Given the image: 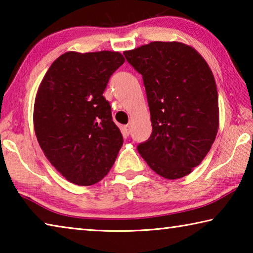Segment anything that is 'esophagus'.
<instances>
[{
	"instance_id": "esophagus-1",
	"label": "esophagus",
	"mask_w": 253,
	"mask_h": 253,
	"mask_svg": "<svg viewBox=\"0 0 253 253\" xmlns=\"http://www.w3.org/2000/svg\"><path fill=\"white\" fill-rule=\"evenodd\" d=\"M123 132H124V135H129L130 134V126L129 125H125V126H123Z\"/></svg>"
}]
</instances>
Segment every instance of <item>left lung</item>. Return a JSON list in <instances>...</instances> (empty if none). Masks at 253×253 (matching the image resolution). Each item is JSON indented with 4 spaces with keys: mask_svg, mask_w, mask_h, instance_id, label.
<instances>
[{
    "mask_svg": "<svg viewBox=\"0 0 253 253\" xmlns=\"http://www.w3.org/2000/svg\"><path fill=\"white\" fill-rule=\"evenodd\" d=\"M143 76L152 135L138 153L156 174L186 176L207 156L219 129V98L211 68L193 46L154 41L124 52Z\"/></svg>",
    "mask_w": 253,
    "mask_h": 253,
    "instance_id": "1",
    "label": "left lung"
}]
</instances>
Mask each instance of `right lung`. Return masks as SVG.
<instances>
[{
  "instance_id": "add662e5",
  "label": "right lung",
  "mask_w": 253,
  "mask_h": 253,
  "mask_svg": "<svg viewBox=\"0 0 253 253\" xmlns=\"http://www.w3.org/2000/svg\"><path fill=\"white\" fill-rule=\"evenodd\" d=\"M124 62L116 51H68L54 60L38 88L33 108L37 139L51 165L76 185L101 181L123 146V135L102 93Z\"/></svg>"
}]
</instances>
